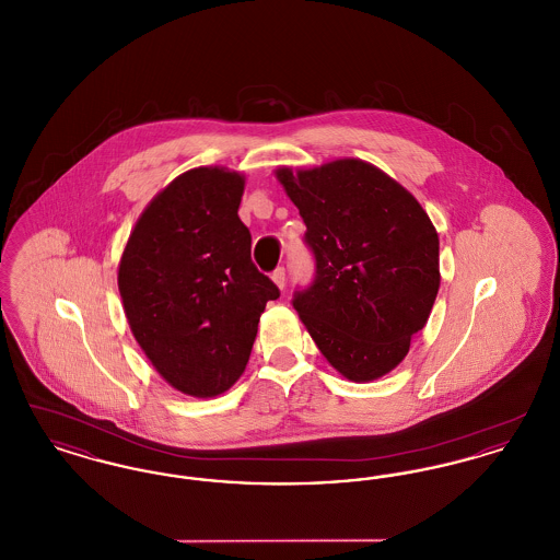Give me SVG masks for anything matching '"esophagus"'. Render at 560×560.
<instances>
[{
    "label": "esophagus",
    "instance_id": "1",
    "mask_svg": "<svg viewBox=\"0 0 560 560\" xmlns=\"http://www.w3.org/2000/svg\"><path fill=\"white\" fill-rule=\"evenodd\" d=\"M272 281L277 283V288H279V290H283V288H285V281H288V272H285V268H275V270H272Z\"/></svg>",
    "mask_w": 560,
    "mask_h": 560
}]
</instances>
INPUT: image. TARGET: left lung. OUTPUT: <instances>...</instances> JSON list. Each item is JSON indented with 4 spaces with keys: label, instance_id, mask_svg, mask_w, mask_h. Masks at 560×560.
I'll return each instance as SVG.
<instances>
[{
    "label": "left lung",
    "instance_id": "8db88e82",
    "mask_svg": "<svg viewBox=\"0 0 560 560\" xmlns=\"http://www.w3.org/2000/svg\"><path fill=\"white\" fill-rule=\"evenodd\" d=\"M306 224L315 277L292 304L348 380L395 370L439 292V235L411 192L359 160L277 170Z\"/></svg>",
    "mask_w": 560,
    "mask_h": 560
}]
</instances>
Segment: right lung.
<instances>
[{"instance_id":"add662e5","label":"right lung","mask_w":560,"mask_h":560,"mask_svg":"<svg viewBox=\"0 0 560 560\" xmlns=\"http://www.w3.org/2000/svg\"><path fill=\"white\" fill-rule=\"evenodd\" d=\"M243 178L195 167L138 218L119 265L133 338L192 397L229 390L245 370L268 300L281 292L252 262Z\"/></svg>"}]
</instances>
